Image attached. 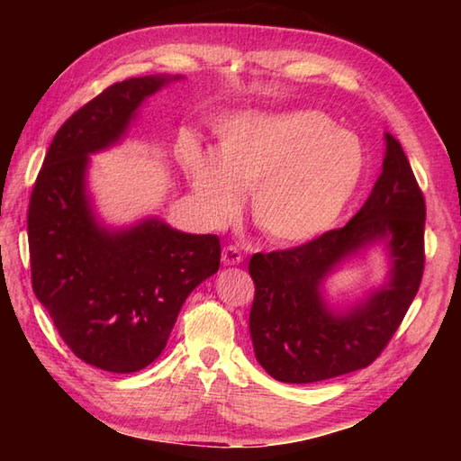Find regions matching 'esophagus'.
Returning a JSON list of instances; mask_svg holds the SVG:
<instances>
[{
	"instance_id": "34e87169",
	"label": "esophagus",
	"mask_w": 461,
	"mask_h": 461,
	"mask_svg": "<svg viewBox=\"0 0 461 461\" xmlns=\"http://www.w3.org/2000/svg\"><path fill=\"white\" fill-rule=\"evenodd\" d=\"M221 261L223 266H240L243 261V253L236 246H228L221 251Z\"/></svg>"
}]
</instances>
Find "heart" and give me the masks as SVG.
Here are the masks:
<instances>
[{"label":"heart","instance_id":"1","mask_svg":"<svg viewBox=\"0 0 461 461\" xmlns=\"http://www.w3.org/2000/svg\"><path fill=\"white\" fill-rule=\"evenodd\" d=\"M215 152L188 140L182 162L212 223L238 213L251 192V220L267 240L293 246L327 231L355 195L365 146L325 114L236 113L213 126Z\"/></svg>","mask_w":461,"mask_h":461}]
</instances>
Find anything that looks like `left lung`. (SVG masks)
Returning a JSON list of instances; mask_svg holds the SVG:
<instances>
[{"mask_svg":"<svg viewBox=\"0 0 461 461\" xmlns=\"http://www.w3.org/2000/svg\"><path fill=\"white\" fill-rule=\"evenodd\" d=\"M426 202L402 146L386 134L382 174L347 225L303 246L256 253L249 332L259 365L279 382L309 384L372 365L412 305L424 276ZM387 241L389 281L345 313L330 310L320 285L340 260Z\"/></svg>","mask_w":461,"mask_h":461,"instance_id":"8db88e82","label":"left lung"}]
</instances>
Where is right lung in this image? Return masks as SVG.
Masks as SVG:
<instances>
[{
	"instance_id": "add662e5",
	"label": "right lung",
	"mask_w": 461,
	"mask_h": 461,
	"mask_svg": "<svg viewBox=\"0 0 461 461\" xmlns=\"http://www.w3.org/2000/svg\"><path fill=\"white\" fill-rule=\"evenodd\" d=\"M174 79L180 77L114 83L68 116L29 200L37 299L77 357L121 375L160 357L184 301L220 269L218 236L184 233L158 218L106 230L86 195L89 154L119 142L146 96Z\"/></svg>"
}]
</instances>
